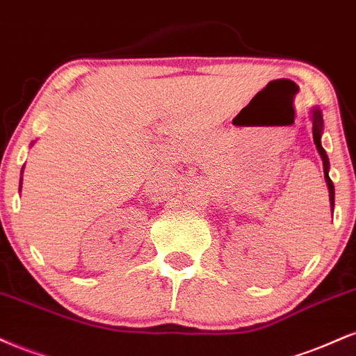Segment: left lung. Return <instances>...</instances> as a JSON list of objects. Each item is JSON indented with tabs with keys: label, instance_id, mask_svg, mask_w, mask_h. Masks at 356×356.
I'll return each instance as SVG.
<instances>
[{
	"label": "left lung",
	"instance_id": "left-lung-1",
	"mask_svg": "<svg viewBox=\"0 0 356 356\" xmlns=\"http://www.w3.org/2000/svg\"><path fill=\"white\" fill-rule=\"evenodd\" d=\"M321 128H323V118H321V111L318 108L313 110V141H315L316 149H318L321 161H323V173H325V179H327V185H328V191H330V203H332V210L335 207V186H333V181L328 177V168H330V161L327 156V152L323 149L321 146Z\"/></svg>",
	"mask_w": 356,
	"mask_h": 356
}]
</instances>
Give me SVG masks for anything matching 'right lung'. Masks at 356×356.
Listing matches in <instances>:
<instances>
[{"label":"right lung","instance_id":"1","mask_svg":"<svg viewBox=\"0 0 356 356\" xmlns=\"http://www.w3.org/2000/svg\"><path fill=\"white\" fill-rule=\"evenodd\" d=\"M21 173H23V171H21Z\"/></svg>","mask_w":356,"mask_h":356}]
</instances>
